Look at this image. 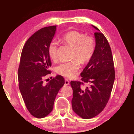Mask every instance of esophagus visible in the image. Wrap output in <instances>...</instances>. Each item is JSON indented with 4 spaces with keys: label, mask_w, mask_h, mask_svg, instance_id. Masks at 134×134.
<instances>
[{
    "label": "esophagus",
    "mask_w": 134,
    "mask_h": 134,
    "mask_svg": "<svg viewBox=\"0 0 134 134\" xmlns=\"http://www.w3.org/2000/svg\"><path fill=\"white\" fill-rule=\"evenodd\" d=\"M70 83L69 81L67 79H65V85H69Z\"/></svg>",
    "instance_id": "34e87169"
}]
</instances>
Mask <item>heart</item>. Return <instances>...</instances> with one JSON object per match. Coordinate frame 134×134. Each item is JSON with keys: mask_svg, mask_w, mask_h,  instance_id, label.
<instances>
[{"mask_svg": "<svg viewBox=\"0 0 134 134\" xmlns=\"http://www.w3.org/2000/svg\"><path fill=\"white\" fill-rule=\"evenodd\" d=\"M62 41L74 48L72 58H76L82 63L88 62L92 58L95 49L94 39L91 36L73 30L65 33L62 37ZM48 53L52 60H56L58 56V43L52 40L48 47ZM79 69L78 62L75 60L62 63L56 67V72L65 76L72 78L78 73Z\"/></svg>", "mask_w": 134, "mask_h": 134, "instance_id": "b5f03b06", "label": "heart"}]
</instances>
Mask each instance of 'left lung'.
Segmentation results:
<instances>
[{"label": "left lung", "mask_w": 134, "mask_h": 134, "mask_svg": "<svg viewBox=\"0 0 134 134\" xmlns=\"http://www.w3.org/2000/svg\"><path fill=\"white\" fill-rule=\"evenodd\" d=\"M94 33V52L81 72L82 82L71 81L72 110L79 117L89 119L100 113L106 106L112 92L115 73L112 51L108 41L97 27ZM90 83L88 87L81 86Z\"/></svg>", "instance_id": "8db88e82"}]
</instances>
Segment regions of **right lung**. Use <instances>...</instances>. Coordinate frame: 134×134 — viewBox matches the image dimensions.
<instances>
[{
	"label": "right lung",
	"instance_id": "right-lung-1",
	"mask_svg": "<svg viewBox=\"0 0 134 134\" xmlns=\"http://www.w3.org/2000/svg\"><path fill=\"white\" fill-rule=\"evenodd\" d=\"M56 30V26H48L34 33L22 49L18 68L19 88L25 105L31 115L39 119L52 112L56 95L65 83L62 76L57 75L43 83L44 76L51 73L48 47Z\"/></svg>",
	"mask_w": 134,
	"mask_h": 134
}]
</instances>
